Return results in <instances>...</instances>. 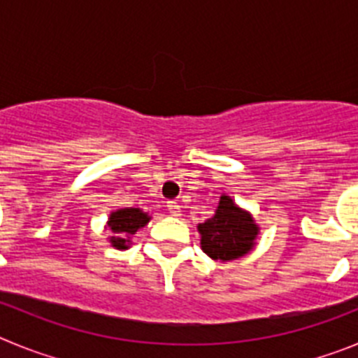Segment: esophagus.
I'll return each mask as SVG.
<instances>
[{
	"instance_id": "1",
	"label": "esophagus",
	"mask_w": 358,
	"mask_h": 358,
	"mask_svg": "<svg viewBox=\"0 0 358 358\" xmlns=\"http://www.w3.org/2000/svg\"><path fill=\"white\" fill-rule=\"evenodd\" d=\"M166 208H169L170 215H173V217H179L181 215V204L176 201H170L169 204H166Z\"/></svg>"
}]
</instances>
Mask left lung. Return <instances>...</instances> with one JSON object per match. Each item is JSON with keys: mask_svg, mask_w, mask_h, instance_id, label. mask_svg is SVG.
Returning a JSON list of instances; mask_svg holds the SVG:
<instances>
[{"mask_svg": "<svg viewBox=\"0 0 358 358\" xmlns=\"http://www.w3.org/2000/svg\"><path fill=\"white\" fill-rule=\"evenodd\" d=\"M197 229L201 233L202 251L220 262L236 260L248 255L260 233L251 213L236 206L227 195L220 197L213 217L199 224Z\"/></svg>", "mask_w": 358, "mask_h": 358, "instance_id": "obj_1", "label": "left lung"}]
</instances>
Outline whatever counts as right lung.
Masks as SVG:
<instances>
[{
  "label": "right lung",
  "instance_id": "1",
  "mask_svg": "<svg viewBox=\"0 0 358 358\" xmlns=\"http://www.w3.org/2000/svg\"><path fill=\"white\" fill-rule=\"evenodd\" d=\"M150 220L148 213L141 211L140 208H122L109 215L107 226L110 229L109 242L116 249H129L131 236L136 235V231L145 227Z\"/></svg>",
  "mask_w": 358,
  "mask_h": 358
}]
</instances>
